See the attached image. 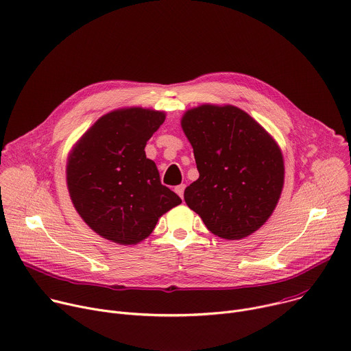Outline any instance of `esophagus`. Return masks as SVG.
<instances>
[{
    "mask_svg": "<svg viewBox=\"0 0 351 351\" xmlns=\"http://www.w3.org/2000/svg\"><path fill=\"white\" fill-rule=\"evenodd\" d=\"M184 189H186V184H179V186H176V187H175V191H176V194H178L180 198H183Z\"/></svg>",
    "mask_w": 351,
    "mask_h": 351,
    "instance_id": "34e87169",
    "label": "esophagus"
}]
</instances>
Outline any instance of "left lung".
Masks as SVG:
<instances>
[{"instance_id":"8db88e82","label":"left lung","mask_w":351,"mask_h":351,"mask_svg":"<svg viewBox=\"0 0 351 351\" xmlns=\"http://www.w3.org/2000/svg\"><path fill=\"white\" fill-rule=\"evenodd\" d=\"M193 147L198 179L184 202L208 230L240 240L272 215L285 182L283 156L274 137L234 106L203 104L180 121Z\"/></svg>"}]
</instances>
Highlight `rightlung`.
<instances>
[{"instance_id": "obj_1", "label": "right lung", "mask_w": 351, "mask_h": 351, "mask_svg": "<svg viewBox=\"0 0 351 351\" xmlns=\"http://www.w3.org/2000/svg\"><path fill=\"white\" fill-rule=\"evenodd\" d=\"M165 112L141 107L103 115L76 141L68 156L66 184L82 219L101 237L137 244L158 218L182 203L161 184L144 147L165 121Z\"/></svg>"}]
</instances>
